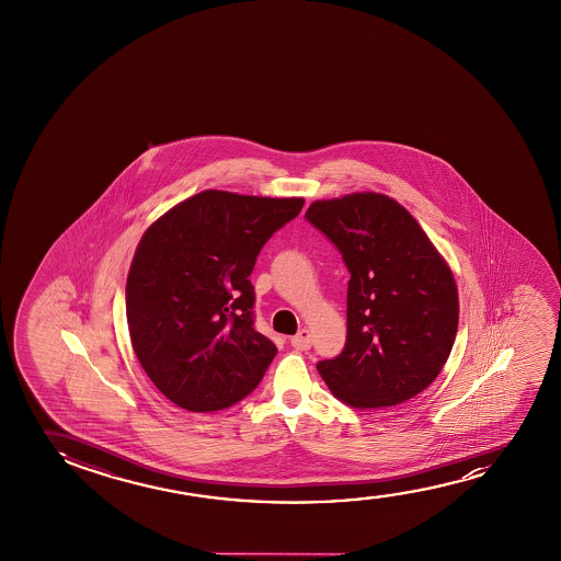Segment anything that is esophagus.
<instances>
[{
    "mask_svg": "<svg viewBox=\"0 0 561 561\" xmlns=\"http://www.w3.org/2000/svg\"><path fill=\"white\" fill-rule=\"evenodd\" d=\"M291 345L297 348V351H308L310 346H312V335H310V331L300 330L295 337H291Z\"/></svg>",
    "mask_w": 561,
    "mask_h": 561,
    "instance_id": "esophagus-1",
    "label": "esophagus"
}]
</instances>
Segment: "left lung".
Here are the masks:
<instances>
[{
	"instance_id": "left-lung-1",
	"label": "left lung",
	"mask_w": 561,
	"mask_h": 561,
	"mask_svg": "<svg viewBox=\"0 0 561 561\" xmlns=\"http://www.w3.org/2000/svg\"><path fill=\"white\" fill-rule=\"evenodd\" d=\"M343 256L346 343L316 364L335 399L360 410L397 407L440 374L458 331L453 272L414 216L381 193L316 201L305 215Z\"/></svg>"
}]
</instances>
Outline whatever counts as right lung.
Segmentation results:
<instances>
[{
  "mask_svg": "<svg viewBox=\"0 0 561 561\" xmlns=\"http://www.w3.org/2000/svg\"><path fill=\"white\" fill-rule=\"evenodd\" d=\"M305 199L197 193L147 228L126 279L131 346L154 387L187 412L230 408L277 348L254 330L251 272Z\"/></svg>",
  "mask_w": 561,
  "mask_h": 561,
  "instance_id": "add662e5",
  "label": "right lung"
}]
</instances>
